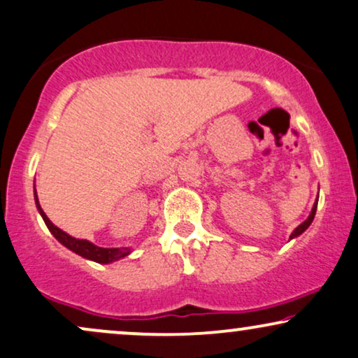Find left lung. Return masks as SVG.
I'll return each mask as SVG.
<instances>
[{"mask_svg": "<svg viewBox=\"0 0 358 358\" xmlns=\"http://www.w3.org/2000/svg\"><path fill=\"white\" fill-rule=\"evenodd\" d=\"M315 208H317V201H315L314 207H313V210H310V215L308 217V219H306V220L303 222V224H301V225L298 227V229H296L294 231H292L291 236H289V240H291V238H294V236H298V235L303 234V231H304L306 229H308V227H309L310 224H313V220H314V215H315Z\"/></svg>", "mask_w": 358, "mask_h": 358, "instance_id": "1", "label": "left lung"}]
</instances>
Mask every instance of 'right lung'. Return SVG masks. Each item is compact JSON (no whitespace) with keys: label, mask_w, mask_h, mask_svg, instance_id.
<instances>
[{"label":"right lung","mask_w":358,"mask_h":358,"mask_svg":"<svg viewBox=\"0 0 358 358\" xmlns=\"http://www.w3.org/2000/svg\"><path fill=\"white\" fill-rule=\"evenodd\" d=\"M36 203H37V208H39L41 215H43L45 225H48V229L52 231V235L55 236V238H57L60 243L64 245V247L72 250V252L80 255V257L94 259V262H96V263H111V262H117V259H120V258L127 257V255L129 253L128 248H101V247H96V245H94V243H90V241H87V240L73 238V236L67 235L66 231L57 229V227H55L52 222L48 219V215H45L44 210L39 206L37 196H36Z\"/></svg>","instance_id":"add662e5"}]
</instances>
